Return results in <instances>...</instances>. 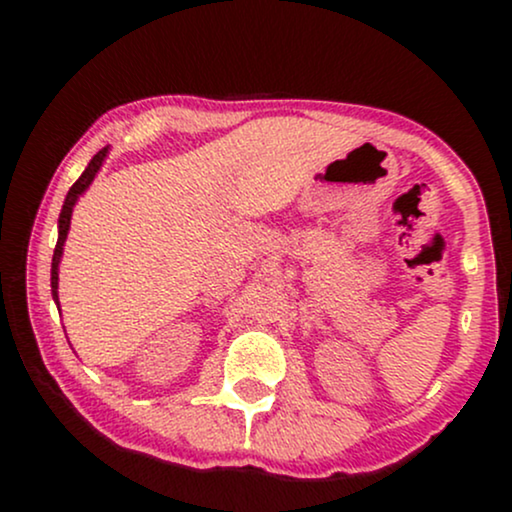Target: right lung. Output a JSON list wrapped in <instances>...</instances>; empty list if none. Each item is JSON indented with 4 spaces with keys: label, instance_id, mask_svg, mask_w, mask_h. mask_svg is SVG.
<instances>
[{
    "label": "right lung",
    "instance_id": "add662e5",
    "mask_svg": "<svg viewBox=\"0 0 512 512\" xmlns=\"http://www.w3.org/2000/svg\"><path fill=\"white\" fill-rule=\"evenodd\" d=\"M109 156V146H104L102 151H97L93 158H90V163L86 170L79 179H76V184L69 188L67 198H65V205L60 209V219H58V244H55V251H53V263H51V293H53V300L55 305H58L60 310V298H58V272H60V261H62V251H65V242H67V233H69V226H72V212L76 207V202L83 193L88 191V186L93 184V179L97 177V172H100V167L104 165V160Z\"/></svg>",
    "mask_w": 512,
    "mask_h": 512
}]
</instances>
